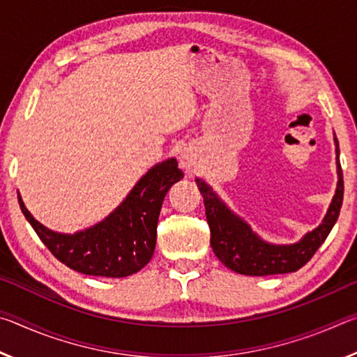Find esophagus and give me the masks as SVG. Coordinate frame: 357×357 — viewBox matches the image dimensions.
I'll use <instances>...</instances> for the list:
<instances>
[{"label":"esophagus","mask_w":357,"mask_h":357,"mask_svg":"<svg viewBox=\"0 0 357 357\" xmlns=\"http://www.w3.org/2000/svg\"><path fill=\"white\" fill-rule=\"evenodd\" d=\"M179 165L183 170L185 172H190L193 167H195V159H193L192 153H189V151H183L179 155Z\"/></svg>","instance_id":"34e87169"}]
</instances>
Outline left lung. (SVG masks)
<instances>
[{"label":"left lung","mask_w":357,"mask_h":357,"mask_svg":"<svg viewBox=\"0 0 357 357\" xmlns=\"http://www.w3.org/2000/svg\"><path fill=\"white\" fill-rule=\"evenodd\" d=\"M335 146L338 184L334 200H332L321 225L307 233L304 239L293 245H273L264 243L243 219L234 215L223 204L206 183H203L202 179H195L203 195L204 208H206V219L211 229V247H213L215 257L227 268L245 275H273L294 273L310 261V258L315 255V252L324 243L337 222L343 202V172L340 160H338L337 138Z\"/></svg>","instance_id":"obj_1"}]
</instances>
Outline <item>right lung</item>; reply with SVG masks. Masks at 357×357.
<instances>
[{"label": "right lung", "instance_id": "right-lung-1", "mask_svg": "<svg viewBox=\"0 0 357 357\" xmlns=\"http://www.w3.org/2000/svg\"><path fill=\"white\" fill-rule=\"evenodd\" d=\"M184 178L176 159H168L144 174L113 214L77 234H61L34 219L19 195L22 213L42 243L68 268L99 277H128L153 258L157 220L170 187Z\"/></svg>", "mask_w": 357, "mask_h": 357}]
</instances>
